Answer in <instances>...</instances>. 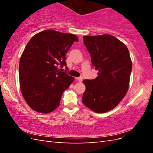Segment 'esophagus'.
<instances>
[{
  "label": "esophagus",
  "instance_id": "34e87169",
  "mask_svg": "<svg viewBox=\"0 0 153 153\" xmlns=\"http://www.w3.org/2000/svg\"><path fill=\"white\" fill-rule=\"evenodd\" d=\"M76 80L77 81H78L79 82H81L82 81V77H76Z\"/></svg>",
  "mask_w": 153,
  "mask_h": 153
}]
</instances>
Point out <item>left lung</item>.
I'll list each match as a JSON object with an SVG mask.
<instances>
[{
  "instance_id": "obj_1",
  "label": "left lung",
  "mask_w": 153,
  "mask_h": 153,
  "mask_svg": "<svg viewBox=\"0 0 153 153\" xmlns=\"http://www.w3.org/2000/svg\"><path fill=\"white\" fill-rule=\"evenodd\" d=\"M92 65L98 71L94 79H84L82 102L98 113L115 108L128 92L132 69L127 46L114 36H84Z\"/></svg>"
}]
</instances>
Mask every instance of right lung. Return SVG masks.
Returning <instances> with one entry per match:
<instances>
[{"mask_svg":"<svg viewBox=\"0 0 153 153\" xmlns=\"http://www.w3.org/2000/svg\"><path fill=\"white\" fill-rule=\"evenodd\" d=\"M78 38L74 34L46 30L31 38L19 61V83L23 97L31 108L48 113L60 105L61 96L74 77L60 71L65 55Z\"/></svg>","mask_w":153,"mask_h":153,"instance_id":"right-lung-1","label":"right lung"}]
</instances>
